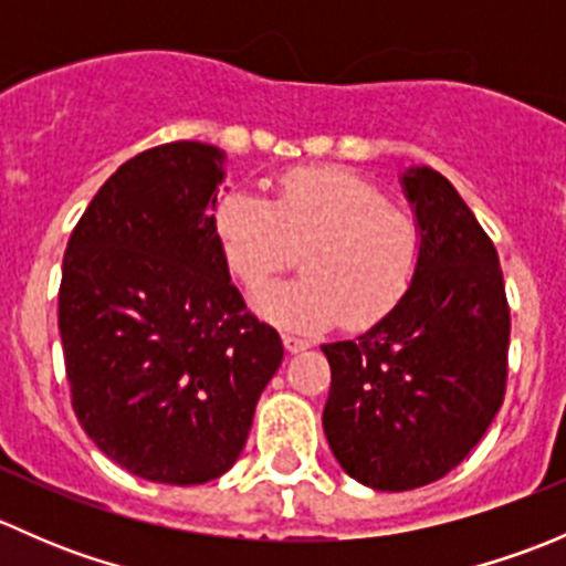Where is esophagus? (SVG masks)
Segmentation results:
<instances>
[{"instance_id":"1","label":"esophagus","mask_w":566,"mask_h":566,"mask_svg":"<svg viewBox=\"0 0 566 566\" xmlns=\"http://www.w3.org/2000/svg\"><path fill=\"white\" fill-rule=\"evenodd\" d=\"M282 342H284V350L287 353H301L312 345L310 339H301V336H293V334H284Z\"/></svg>"}]
</instances>
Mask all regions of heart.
<instances>
[{
    "label": "heart",
    "mask_w": 566,
    "mask_h": 566,
    "mask_svg": "<svg viewBox=\"0 0 566 566\" xmlns=\"http://www.w3.org/2000/svg\"><path fill=\"white\" fill-rule=\"evenodd\" d=\"M216 241L232 276L260 293L304 251V279L271 287L256 306L271 323L319 331L345 317L350 328L384 319L413 284L421 262L419 224L364 177L342 169H295L273 202L224 193Z\"/></svg>",
    "instance_id": "1"
}]
</instances>
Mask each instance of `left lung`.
Masks as SVG:
<instances>
[{"mask_svg":"<svg viewBox=\"0 0 566 566\" xmlns=\"http://www.w3.org/2000/svg\"><path fill=\"white\" fill-rule=\"evenodd\" d=\"M421 232L405 298L367 334L323 345V430L339 465L375 490L424 488L482 441L506 391L510 304L499 251L452 182L402 175Z\"/></svg>","mask_w":566,"mask_h":566,"instance_id":"1","label":"left lung"}]
</instances>
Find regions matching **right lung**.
I'll return each instance as SVG.
<instances>
[{"label":"right lung","instance_id":"1","mask_svg":"<svg viewBox=\"0 0 566 566\" xmlns=\"http://www.w3.org/2000/svg\"><path fill=\"white\" fill-rule=\"evenodd\" d=\"M221 164L202 142L134 156L87 205L62 260L73 413L108 460L150 482L230 471L284 356L216 241Z\"/></svg>","mask_w":566,"mask_h":566}]
</instances>
